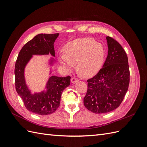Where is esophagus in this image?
<instances>
[{
	"instance_id": "esophagus-1",
	"label": "esophagus",
	"mask_w": 147,
	"mask_h": 147,
	"mask_svg": "<svg viewBox=\"0 0 147 147\" xmlns=\"http://www.w3.org/2000/svg\"><path fill=\"white\" fill-rule=\"evenodd\" d=\"M78 81V79L75 78V77H72V78H71V82H72V83H77Z\"/></svg>"
}]
</instances>
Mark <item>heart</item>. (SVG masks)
I'll use <instances>...</instances> for the list:
<instances>
[{
    "label": "heart",
    "instance_id": "1",
    "mask_svg": "<svg viewBox=\"0 0 147 147\" xmlns=\"http://www.w3.org/2000/svg\"><path fill=\"white\" fill-rule=\"evenodd\" d=\"M104 48L100 43L90 38L75 39L63 48V53L58 55L60 64L71 69L77 63V71L83 77L97 73L103 64Z\"/></svg>",
    "mask_w": 147,
    "mask_h": 147
}]
</instances>
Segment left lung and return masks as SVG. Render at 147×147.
<instances>
[{"instance_id":"8db88e82","label":"left lung","mask_w":147,"mask_h":147,"mask_svg":"<svg viewBox=\"0 0 147 147\" xmlns=\"http://www.w3.org/2000/svg\"><path fill=\"white\" fill-rule=\"evenodd\" d=\"M108 55L99 72L89 79L84 105L92 113H105L121 104L128 90L129 67L126 53L121 45L109 36L106 37Z\"/></svg>"}]
</instances>
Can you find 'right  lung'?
Returning <instances> with one entry per match:
<instances>
[{"instance_id": "add662e5", "label": "right lung", "mask_w": 147, "mask_h": 147, "mask_svg": "<svg viewBox=\"0 0 147 147\" xmlns=\"http://www.w3.org/2000/svg\"><path fill=\"white\" fill-rule=\"evenodd\" d=\"M59 34H40L26 43L21 48L15 66V88L28 110L35 114L47 115L54 113L59 107L62 92L70 85V77L51 76L46 85V91L31 94L26 85L24 69L32 55L50 53L55 56L54 43ZM53 59H51L53 64Z\"/></svg>"}]
</instances>
